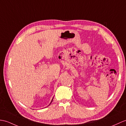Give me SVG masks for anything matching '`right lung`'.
I'll use <instances>...</instances> for the list:
<instances>
[{
  "label": "right lung",
  "mask_w": 126,
  "mask_h": 126,
  "mask_svg": "<svg viewBox=\"0 0 126 126\" xmlns=\"http://www.w3.org/2000/svg\"><path fill=\"white\" fill-rule=\"evenodd\" d=\"M52 100H53V99H52V100H51V103H50V104H49V105H50V104H51V103H52Z\"/></svg>",
  "instance_id": "right-lung-1"
}]
</instances>
